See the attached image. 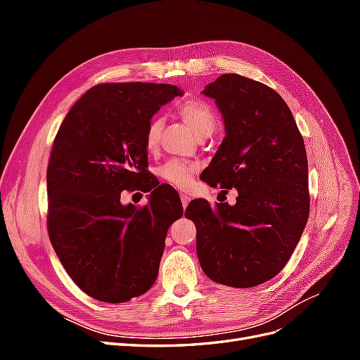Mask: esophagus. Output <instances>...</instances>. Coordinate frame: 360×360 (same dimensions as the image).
I'll return each instance as SVG.
<instances>
[{
    "instance_id": "34e87169",
    "label": "esophagus",
    "mask_w": 360,
    "mask_h": 360,
    "mask_svg": "<svg viewBox=\"0 0 360 360\" xmlns=\"http://www.w3.org/2000/svg\"><path fill=\"white\" fill-rule=\"evenodd\" d=\"M180 200H181V204H183L184 209H186L188 204H189V201H191L189 195H188V193H180Z\"/></svg>"
}]
</instances>
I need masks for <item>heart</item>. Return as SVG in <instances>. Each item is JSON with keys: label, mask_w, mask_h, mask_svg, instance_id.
<instances>
[{"label": "heart", "mask_w": 360, "mask_h": 360, "mask_svg": "<svg viewBox=\"0 0 360 360\" xmlns=\"http://www.w3.org/2000/svg\"><path fill=\"white\" fill-rule=\"evenodd\" d=\"M179 112L184 123L189 126V129L195 134L197 138H209L217 127V117L212 106L202 101H189L184 102L180 108ZM163 127V120L160 117H153L148 122L144 134V144L148 150H155L159 144L160 132ZM198 167L197 163L189 160H180L172 159L162 165L158 171L159 177L171 184L174 188L179 189H188L192 181L193 176L197 172Z\"/></svg>", "instance_id": "heart-1"}]
</instances>
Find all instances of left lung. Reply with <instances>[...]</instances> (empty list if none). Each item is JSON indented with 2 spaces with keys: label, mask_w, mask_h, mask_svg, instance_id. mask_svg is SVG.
Here are the masks:
<instances>
[{
  "label": "left lung",
  "mask_w": 360,
  "mask_h": 360,
  "mask_svg": "<svg viewBox=\"0 0 360 360\" xmlns=\"http://www.w3.org/2000/svg\"><path fill=\"white\" fill-rule=\"evenodd\" d=\"M224 118L225 138L204 181L236 188L234 205L193 200L184 216L197 226V254L217 284L248 288L276 276L309 216L308 159L285 101L236 73L205 85Z\"/></svg>",
  "instance_id": "left-lung-1"
}]
</instances>
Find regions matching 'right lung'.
<instances>
[{
	"label": "right lung",
	"mask_w": 360,
	"mask_h": 360,
	"mask_svg": "<svg viewBox=\"0 0 360 360\" xmlns=\"http://www.w3.org/2000/svg\"><path fill=\"white\" fill-rule=\"evenodd\" d=\"M183 91L150 82L101 84L76 102L58 129L46 172L48 233L63 267L84 292L123 303L155 284L169 225L181 201L151 180L148 204H122L147 181L148 122ZM159 183V181H158Z\"/></svg>",
	"instance_id": "add662e5"
}]
</instances>
